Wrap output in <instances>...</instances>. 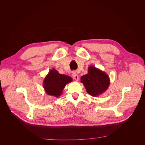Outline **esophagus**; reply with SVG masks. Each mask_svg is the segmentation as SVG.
<instances>
[{
	"instance_id": "esophagus-1",
	"label": "esophagus",
	"mask_w": 145,
	"mask_h": 145,
	"mask_svg": "<svg viewBox=\"0 0 145 145\" xmlns=\"http://www.w3.org/2000/svg\"><path fill=\"white\" fill-rule=\"evenodd\" d=\"M72 77L74 80H76V81H78V79H79V77H78V74L76 72H73L72 73Z\"/></svg>"
}]
</instances>
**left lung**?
<instances>
[{
	"mask_svg": "<svg viewBox=\"0 0 145 145\" xmlns=\"http://www.w3.org/2000/svg\"><path fill=\"white\" fill-rule=\"evenodd\" d=\"M87 93L92 96H97L106 91L109 85L107 74L94 67L88 68V73L81 77Z\"/></svg>",
	"mask_w": 145,
	"mask_h": 145,
	"instance_id": "1",
	"label": "left lung"
}]
</instances>
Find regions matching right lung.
I'll return each mask as SVG.
<instances>
[{"instance_id":"1","label":"right lung","mask_w":145,"mask_h":145,"mask_svg":"<svg viewBox=\"0 0 145 145\" xmlns=\"http://www.w3.org/2000/svg\"><path fill=\"white\" fill-rule=\"evenodd\" d=\"M72 82V78L64 74H60L54 69L50 71L43 82V87L48 95L59 97L62 93L66 84Z\"/></svg>"}]
</instances>
